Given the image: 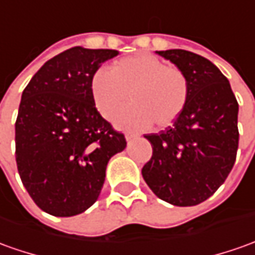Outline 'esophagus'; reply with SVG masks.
I'll use <instances>...</instances> for the list:
<instances>
[{
  "instance_id": "obj_1",
  "label": "esophagus",
  "mask_w": 255,
  "mask_h": 255,
  "mask_svg": "<svg viewBox=\"0 0 255 255\" xmlns=\"http://www.w3.org/2000/svg\"><path fill=\"white\" fill-rule=\"evenodd\" d=\"M138 138V134H134V132H126V139L127 141H131V139H135Z\"/></svg>"
}]
</instances>
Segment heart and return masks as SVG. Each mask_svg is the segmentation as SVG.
<instances>
[{
	"label": "heart",
	"instance_id": "heart-1",
	"mask_svg": "<svg viewBox=\"0 0 255 255\" xmlns=\"http://www.w3.org/2000/svg\"><path fill=\"white\" fill-rule=\"evenodd\" d=\"M93 105L110 120L126 105L129 93L132 105L116 116L123 128H164L181 116L190 99V79L178 67L167 65L150 54L121 58L112 71L98 69L91 78Z\"/></svg>",
	"mask_w": 255,
	"mask_h": 255
}]
</instances>
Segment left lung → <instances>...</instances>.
Listing matches in <instances>:
<instances>
[{"mask_svg":"<svg viewBox=\"0 0 255 255\" xmlns=\"http://www.w3.org/2000/svg\"><path fill=\"white\" fill-rule=\"evenodd\" d=\"M157 54L186 72L191 91L173 126L145 134L152 157L142 177L160 200L193 207L222 186L236 162L239 103L228 78L209 60L178 48Z\"/></svg>","mask_w":255,"mask_h":255,"instance_id":"8db88e82","label":"left lung"}]
</instances>
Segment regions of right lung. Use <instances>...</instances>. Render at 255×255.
Instances as JSON below:
<instances>
[{
    "label": "right lung",
    "instance_id": "add662e5",
    "mask_svg": "<svg viewBox=\"0 0 255 255\" xmlns=\"http://www.w3.org/2000/svg\"><path fill=\"white\" fill-rule=\"evenodd\" d=\"M117 50L72 47L48 60L22 93L15 156L26 191L53 216L82 214L99 198L109 160L127 141L93 105L91 78Z\"/></svg>",
    "mask_w": 255,
    "mask_h": 255
}]
</instances>
